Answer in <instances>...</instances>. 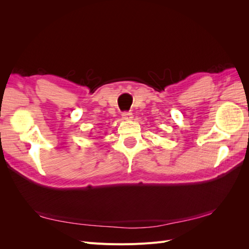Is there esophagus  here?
Instances as JSON below:
<instances>
[{
    "instance_id": "1",
    "label": "esophagus",
    "mask_w": 249,
    "mask_h": 249,
    "mask_svg": "<svg viewBox=\"0 0 249 249\" xmlns=\"http://www.w3.org/2000/svg\"><path fill=\"white\" fill-rule=\"evenodd\" d=\"M132 118H133V114L131 112H124L123 113V119L129 120V119H132Z\"/></svg>"
}]
</instances>
